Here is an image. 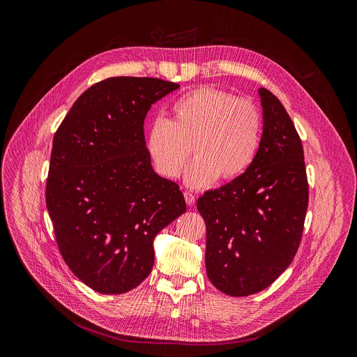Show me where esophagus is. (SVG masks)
<instances>
[{
    "label": "esophagus",
    "mask_w": 357,
    "mask_h": 357,
    "mask_svg": "<svg viewBox=\"0 0 357 357\" xmlns=\"http://www.w3.org/2000/svg\"><path fill=\"white\" fill-rule=\"evenodd\" d=\"M183 196H185V200H186V203H188V206H193V203H195V195H193L192 192H185Z\"/></svg>",
    "instance_id": "obj_1"
}]
</instances>
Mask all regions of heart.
<instances>
[{
    "label": "heart",
    "instance_id": "1",
    "mask_svg": "<svg viewBox=\"0 0 357 357\" xmlns=\"http://www.w3.org/2000/svg\"><path fill=\"white\" fill-rule=\"evenodd\" d=\"M172 119H157L146 135V151L155 171L178 178L185 171L190 188H205L218 178L230 182L241 176L257 154L261 116L257 107L233 94L200 87L172 105Z\"/></svg>",
    "mask_w": 357,
    "mask_h": 357
}]
</instances>
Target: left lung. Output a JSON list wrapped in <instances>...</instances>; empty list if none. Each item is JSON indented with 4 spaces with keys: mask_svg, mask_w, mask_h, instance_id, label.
<instances>
[{
    "mask_svg": "<svg viewBox=\"0 0 357 357\" xmlns=\"http://www.w3.org/2000/svg\"><path fill=\"white\" fill-rule=\"evenodd\" d=\"M259 96L263 135L254 161L196 203L206 223L208 277L231 296L260 292L288 268L308 208L301 138L281 101L264 87Z\"/></svg>",
    "mask_w": 357,
    "mask_h": 357,
    "instance_id": "8db88e82",
    "label": "left lung"
}]
</instances>
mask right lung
<instances>
[{
	"label": "right lung",
	"instance_id": "obj_1",
	"mask_svg": "<svg viewBox=\"0 0 357 357\" xmlns=\"http://www.w3.org/2000/svg\"><path fill=\"white\" fill-rule=\"evenodd\" d=\"M176 89L154 77L98 82L54 137L46 208L65 263L100 294L138 287L154 266L155 236L186 212L179 186L152 169L144 138L151 106Z\"/></svg>",
	"mask_w": 357,
	"mask_h": 357
}]
</instances>
